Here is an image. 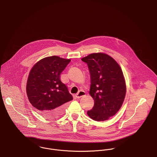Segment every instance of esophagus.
<instances>
[{"label":"esophagus","instance_id":"obj_1","mask_svg":"<svg viewBox=\"0 0 157 157\" xmlns=\"http://www.w3.org/2000/svg\"><path fill=\"white\" fill-rule=\"evenodd\" d=\"M86 93L85 92L83 91V90H80L79 91L76 95H75V97L77 98H80L84 96H85Z\"/></svg>","mask_w":157,"mask_h":157}]
</instances>
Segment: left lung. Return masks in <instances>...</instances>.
<instances>
[{"label":"left lung","instance_id":"left-lung-1","mask_svg":"<svg viewBox=\"0 0 157 157\" xmlns=\"http://www.w3.org/2000/svg\"><path fill=\"white\" fill-rule=\"evenodd\" d=\"M90 75L89 94L94 105L88 116L94 121L108 120L121 107L126 94L122 71L114 59L104 53H92L82 59Z\"/></svg>","mask_w":157,"mask_h":157}]
</instances>
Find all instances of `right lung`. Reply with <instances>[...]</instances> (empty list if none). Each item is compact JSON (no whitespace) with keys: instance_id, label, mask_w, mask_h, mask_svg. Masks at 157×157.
I'll list each match as a JSON object with an SVG mask.
<instances>
[{"instance_id":"right-lung-1","label":"right lung","mask_w":157,"mask_h":157,"mask_svg":"<svg viewBox=\"0 0 157 157\" xmlns=\"http://www.w3.org/2000/svg\"><path fill=\"white\" fill-rule=\"evenodd\" d=\"M70 59L56 56L45 57L38 62L29 75L26 92L31 104L45 117L61 116L64 105L73 98L67 86L60 80V74Z\"/></svg>"}]
</instances>
